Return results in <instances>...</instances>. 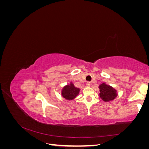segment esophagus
I'll return each instance as SVG.
<instances>
[{
  "mask_svg": "<svg viewBox=\"0 0 149 149\" xmlns=\"http://www.w3.org/2000/svg\"><path fill=\"white\" fill-rule=\"evenodd\" d=\"M86 86L87 87H89L90 86H91V82L88 81V82L86 83Z\"/></svg>",
  "mask_w": 149,
  "mask_h": 149,
  "instance_id": "1",
  "label": "esophagus"
}]
</instances>
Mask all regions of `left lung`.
Segmentation results:
<instances>
[{
  "mask_svg": "<svg viewBox=\"0 0 149 149\" xmlns=\"http://www.w3.org/2000/svg\"><path fill=\"white\" fill-rule=\"evenodd\" d=\"M100 97L104 102H111L114 100L118 96V91L111 86L103 83L99 86Z\"/></svg>",
  "mask_w": 149,
  "mask_h": 149,
  "instance_id": "left-lung-1",
  "label": "left lung"
}]
</instances>
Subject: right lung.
<instances>
[{"mask_svg":"<svg viewBox=\"0 0 149 149\" xmlns=\"http://www.w3.org/2000/svg\"><path fill=\"white\" fill-rule=\"evenodd\" d=\"M80 89L74 86V84L70 82V84L65 85L61 89V96L66 100L73 101L78 96Z\"/></svg>","mask_w":149,"mask_h":149,"instance_id":"obj_1","label":"right lung"}]
</instances>
